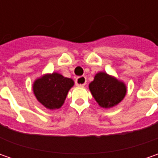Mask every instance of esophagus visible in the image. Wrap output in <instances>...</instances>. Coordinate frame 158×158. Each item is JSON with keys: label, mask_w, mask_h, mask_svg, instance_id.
I'll return each instance as SVG.
<instances>
[{"label": "esophagus", "mask_w": 158, "mask_h": 158, "mask_svg": "<svg viewBox=\"0 0 158 158\" xmlns=\"http://www.w3.org/2000/svg\"><path fill=\"white\" fill-rule=\"evenodd\" d=\"M86 77L85 76H78L76 79V84L77 86H84L86 84Z\"/></svg>", "instance_id": "34e87169"}]
</instances>
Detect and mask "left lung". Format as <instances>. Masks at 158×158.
<instances>
[{"mask_svg":"<svg viewBox=\"0 0 158 158\" xmlns=\"http://www.w3.org/2000/svg\"><path fill=\"white\" fill-rule=\"evenodd\" d=\"M90 92L98 105L110 108L118 105L127 93L126 85L105 72L98 73L89 85Z\"/></svg>","mask_w":158,"mask_h":158,"instance_id":"obj_1","label":"left lung"}]
</instances>
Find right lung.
<instances>
[{
	"mask_svg": "<svg viewBox=\"0 0 158 158\" xmlns=\"http://www.w3.org/2000/svg\"><path fill=\"white\" fill-rule=\"evenodd\" d=\"M74 81L60 74L52 73L36 80L33 92L37 99L46 108L58 109L63 105Z\"/></svg>",
	"mask_w": 158,
	"mask_h": 158,
	"instance_id": "1",
	"label": "right lung"
}]
</instances>
